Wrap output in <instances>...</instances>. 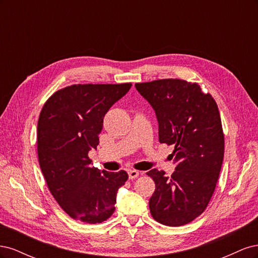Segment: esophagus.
<instances>
[{
    "mask_svg": "<svg viewBox=\"0 0 258 258\" xmlns=\"http://www.w3.org/2000/svg\"><path fill=\"white\" fill-rule=\"evenodd\" d=\"M128 175H129V178L130 179H135L139 176V172L137 170H129L128 171Z\"/></svg>",
    "mask_w": 258,
    "mask_h": 258,
    "instance_id": "34e87169",
    "label": "esophagus"
}]
</instances>
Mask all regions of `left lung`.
<instances>
[{
  "label": "left lung",
  "instance_id": "left-lung-1",
  "mask_svg": "<svg viewBox=\"0 0 258 258\" xmlns=\"http://www.w3.org/2000/svg\"><path fill=\"white\" fill-rule=\"evenodd\" d=\"M159 123V142L173 145L175 171L147 172L155 182L150 211L158 223L176 227L204 213L220 176L225 139L213 97L197 83L165 79L137 83Z\"/></svg>",
  "mask_w": 258,
  "mask_h": 258
}]
</instances>
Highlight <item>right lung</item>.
I'll return each mask as SVG.
<instances>
[{
    "label": "right lung",
    "mask_w": 258,
    "mask_h": 258,
    "mask_svg": "<svg viewBox=\"0 0 258 258\" xmlns=\"http://www.w3.org/2000/svg\"><path fill=\"white\" fill-rule=\"evenodd\" d=\"M132 86L77 84L46 101L37 122V157L53 198L67 214L86 224H100L115 211L116 194L128 173L99 171L88 157L97 148L103 118Z\"/></svg>",
    "instance_id": "right-lung-1"
}]
</instances>
